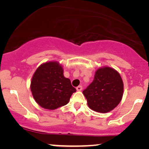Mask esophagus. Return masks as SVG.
Here are the masks:
<instances>
[{
	"label": "esophagus",
	"instance_id": "obj_1",
	"mask_svg": "<svg viewBox=\"0 0 149 149\" xmlns=\"http://www.w3.org/2000/svg\"><path fill=\"white\" fill-rule=\"evenodd\" d=\"M82 89H83V87H82V86H81V85H79V86L77 87V90L78 91H81V90H82Z\"/></svg>",
	"mask_w": 149,
	"mask_h": 149
}]
</instances>
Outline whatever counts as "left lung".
I'll return each instance as SVG.
<instances>
[{
    "instance_id": "8db88e82",
    "label": "left lung",
    "mask_w": 149,
    "mask_h": 149,
    "mask_svg": "<svg viewBox=\"0 0 149 149\" xmlns=\"http://www.w3.org/2000/svg\"><path fill=\"white\" fill-rule=\"evenodd\" d=\"M83 93L91 110L101 113H109L121 101L123 94V80L114 68L101 67L95 71L93 82Z\"/></svg>"
}]
</instances>
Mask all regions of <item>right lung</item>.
Segmentation results:
<instances>
[{
  "mask_svg": "<svg viewBox=\"0 0 149 149\" xmlns=\"http://www.w3.org/2000/svg\"><path fill=\"white\" fill-rule=\"evenodd\" d=\"M30 90L38 105L55 110L67 104L76 89L70 80L64 76V69L57 61L40 64L32 76Z\"/></svg>",
  "mask_w": 149,
  "mask_h": 149,
  "instance_id": "obj_1",
  "label": "right lung"
}]
</instances>
